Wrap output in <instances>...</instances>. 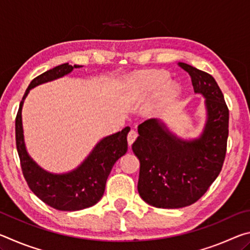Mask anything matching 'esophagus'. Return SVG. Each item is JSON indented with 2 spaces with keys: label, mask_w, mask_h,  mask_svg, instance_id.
Returning a JSON list of instances; mask_svg holds the SVG:
<instances>
[{
  "label": "esophagus",
  "mask_w": 250,
  "mask_h": 250,
  "mask_svg": "<svg viewBox=\"0 0 250 250\" xmlns=\"http://www.w3.org/2000/svg\"><path fill=\"white\" fill-rule=\"evenodd\" d=\"M137 137H138V133L135 132L134 130H131L130 132L128 133V145H129V146L135 141V139H137Z\"/></svg>",
  "instance_id": "34e87169"
}]
</instances>
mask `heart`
I'll list each match as a JSON object with an SVG mask.
<instances>
[{
    "mask_svg": "<svg viewBox=\"0 0 250 250\" xmlns=\"http://www.w3.org/2000/svg\"><path fill=\"white\" fill-rule=\"evenodd\" d=\"M170 75L167 71H150L139 75L134 78V89L142 96H151L159 92L158 99L151 105V115H160L170 104L177 92V86L174 83H168Z\"/></svg>",
    "mask_w": 250,
    "mask_h": 250,
    "instance_id": "1",
    "label": "heart"
}]
</instances>
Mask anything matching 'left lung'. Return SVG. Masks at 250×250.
<instances>
[{
  "mask_svg": "<svg viewBox=\"0 0 250 250\" xmlns=\"http://www.w3.org/2000/svg\"><path fill=\"white\" fill-rule=\"evenodd\" d=\"M195 94L205 98L206 124L202 134L183 140L156 119L138 126L132 150L140 161L138 192L159 208H181L200 200L216 180L224 164L229 111L213 76L185 62Z\"/></svg>",
  "mask_w": 250,
  "mask_h": 250,
  "instance_id": "obj_1",
  "label": "left lung"
}]
</instances>
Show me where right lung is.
I'll return each mask as SVG.
<instances>
[{
	"instance_id": "right-lung-1",
	"label": "right lung",
	"mask_w": 250,
	"mask_h": 250,
	"mask_svg": "<svg viewBox=\"0 0 250 250\" xmlns=\"http://www.w3.org/2000/svg\"><path fill=\"white\" fill-rule=\"evenodd\" d=\"M79 67L82 66H71L66 62L34 78L21 101L15 120L16 149L28 188L45 204L58 210H79L98 203L104 193L105 182L112 167L128 150L126 135L130 126H125L119 132L100 140L83 162L68 173L54 174L45 171L28 155L24 142L22 108L29 90L39 84L61 78Z\"/></svg>"
}]
</instances>
